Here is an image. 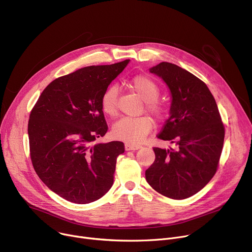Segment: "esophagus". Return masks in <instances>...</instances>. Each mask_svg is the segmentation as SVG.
Listing matches in <instances>:
<instances>
[{"label":"esophagus","instance_id":"1","mask_svg":"<svg viewBox=\"0 0 252 252\" xmlns=\"http://www.w3.org/2000/svg\"><path fill=\"white\" fill-rule=\"evenodd\" d=\"M142 146L140 145H130V144H126L125 146V149L126 151H134V150H139L141 149Z\"/></svg>","mask_w":252,"mask_h":252}]
</instances>
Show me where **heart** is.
<instances>
[{
  "label": "heart",
  "instance_id": "b5f03b06",
  "mask_svg": "<svg viewBox=\"0 0 252 252\" xmlns=\"http://www.w3.org/2000/svg\"><path fill=\"white\" fill-rule=\"evenodd\" d=\"M129 87L136 95L146 102L148 111L158 118L163 116V107L156 101L159 94V89L154 80L143 75L135 76L131 79ZM117 88L112 86L102 95L101 107L107 116L113 117L117 114ZM152 128L153 122L147 117L123 118L113 125L112 133L117 139L134 145L143 142Z\"/></svg>",
  "mask_w": 252,
  "mask_h": 252
}]
</instances>
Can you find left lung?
<instances>
[{
	"label": "left lung",
	"mask_w": 252,
	"mask_h": 252,
	"mask_svg": "<svg viewBox=\"0 0 252 252\" xmlns=\"http://www.w3.org/2000/svg\"><path fill=\"white\" fill-rule=\"evenodd\" d=\"M171 94L170 118L157 136L175 149L154 148L146 171L150 186L168 198L186 199L213 178L224 143V126L216 101L202 80L180 66L162 62L152 68Z\"/></svg>",
	"instance_id": "left-lung-1"
}]
</instances>
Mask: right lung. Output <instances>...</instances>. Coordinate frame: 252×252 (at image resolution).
<instances>
[{
	"label": "right lung",
	"instance_id": "right-lung-1",
	"mask_svg": "<svg viewBox=\"0 0 252 252\" xmlns=\"http://www.w3.org/2000/svg\"><path fill=\"white\" fill-rule=\"evenodd\" d=\"M128 62L87 66L53 80L30 113L33 167L44 184L67 201H96L113 184L125 145L94 142L107 131L102 95Z\"/></svg>",
	"mask_w": 252,
	"mask_h": 252
}]
</instances>
